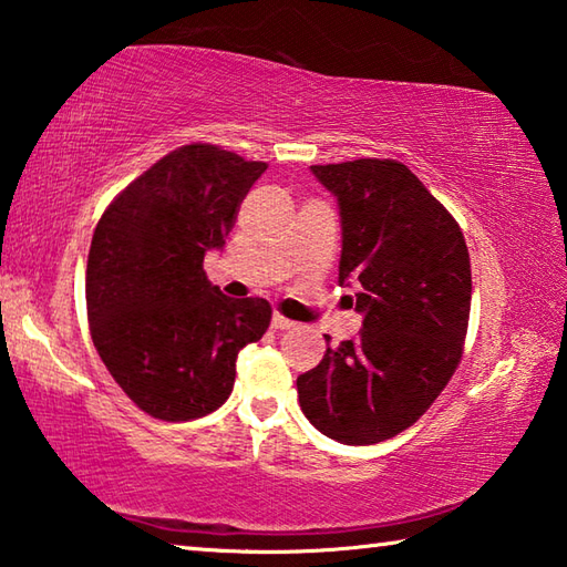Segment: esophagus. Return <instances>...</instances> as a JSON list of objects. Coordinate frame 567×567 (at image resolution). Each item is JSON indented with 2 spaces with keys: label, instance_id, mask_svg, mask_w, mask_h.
<instances>
[{
  "label": "esophagus",
  "instance_id": "1",
  "mask_svg": "<svg viewBox=\"0 0 567 567\" xmlns=\"http://www.w3.org/2000/svg\"><path fill=\"white\" fill-rule=\"evenodd\" d=\"M293 326H296L293 320H288V318L279 316V313H274V318H271V328L274 330H288V328H293Z\"/></svg>",
  "mask_w": 567,
  "mask_h": 567
}]
</instances>
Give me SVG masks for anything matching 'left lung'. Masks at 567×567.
I'll return each mask as SVG.
<instances>
[{
    "label": "left lung",
    "mask_w": 567,
    "mask_h": 567,
    "mask_svg": "<svg viewBox=\"0 0 567 567\" xmlns=\"http://www.w3.org/2000/svg\"><path fill=\"white\" fill-rule=\"evenodd\" d=\"M338 199V284L362 313L355 340L328 348L298 375V402L340 444H378L412 426L462 360L472 264L456 219L394 159L313 165Z\"/></svg>",
    "instance_id": "left-lung-1"
}]
</instances>
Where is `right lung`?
Returning a JSON list of instances; mask_svg holds the SVG:
<instances>
[{"label": "right lung", "instance_id": "right-lung-1", "mask_svg": "<svg viewBox=\"0 0 567 567\" xmlns=\"http://www.w3.org/2000/svg\"><path fill=\"white\" fill-rule=\"evenodd\" d=\"M264 169L217 145H183L133 179L93 231L85 269L93 346L155 420L189 422L221 408L239 350L271 323L269 301L224 296L202 269Z\"/></svg>", "mask_w": 567, "mask_h": 567}]
</instances>
